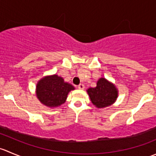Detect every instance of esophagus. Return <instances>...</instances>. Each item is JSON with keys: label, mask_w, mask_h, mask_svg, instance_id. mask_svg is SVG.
Listing matches in <instances>:
<instances>
[{"label": "esophagus", "mask_w": 156, "mask_h": 156, "mask_svg": "<svg viewBox=\"0 0 156 156\" xmlns=\"http://www.w3.org/2000/svg\"><path fill=\"white\" fill-rule=\"evenodd\" d=\"M78 88V89H81V90H83L84 89V85L83 84H80L79 85H78V87H77Z\"/></svg>", "instance_id": "obj_1"}]
</instances>
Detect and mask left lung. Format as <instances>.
Masks as SVG:
<instances>
[{
	"instance_id": "obj_1",
	"label": "left lung",
	"mask_w": 156,
	"mask_h": 156,
	"mask_svg": "<svg viewBox=\"0 0 156 156\" xmlns=\"http://www.w3.org/2000/svg\"><path fill=\"white\" fill-rule=\"evenodd\" d=\"M87 93L92 103L97 108L107 107L115 101L118 97V91L115 85L103 78L99 79L97 87H90Z\"/></svg>"
}]
</instances>
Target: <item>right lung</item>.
Segmentation results:
<instances>
[{"label": "right lung", "mask_w": 156, "mask_h": 156, "mask_svg": "<svg viewBox=\"0 0 156 156\" xmlns=\"http://www.w3.org/2000/svg\"><path fill=\"white\" fill-rule=\"evenodd\" d=\"M75 88L64 82L56 75L42 78L37 84V97L43 104L49 107H56L66 102L69 92Z\"/></svg>", "instance_id": "add662e5"}]
</instances>
